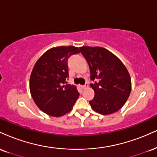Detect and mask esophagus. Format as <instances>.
Instances as JSON below:
<instances>
[{
	"instance_id": "obj_1",
	"label": "esophagus",
	"mask_w": 157,
	"mask_h": 157,
	"mask_svg": "<svg viewBox=\"0 0 157 157\" xmlns=\"http://www.w3.org/2000/svg\"><path fill=\"white\" fill-rule=\"evenodd\" d=\"M88 83H86V84H85V85H84V86H81V88H82V89H85V88H87V87H88Z\"/></svg>"
}]
</instances>
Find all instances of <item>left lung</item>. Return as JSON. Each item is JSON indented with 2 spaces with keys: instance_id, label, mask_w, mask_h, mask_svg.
Instances as JSON below:
<instances>
[{
  "instance_id": "8db88e82",
  "label": "left lung",
  "mask_w": 157,
  "mask_h": 157,
  "mask_svg": "<svg viewBox=\"0 0 157 157\" xmlns=\"http://www.w3.org/2000/svg\"><path fill=\"white\" fill-rule=\"evenodd\" d=\"M81 53L90 68L94 99L89 101L94 111L102 115L116 112L124 106L132 89L131 78L121 60L100 47H81Z\"/></svg>"
}]
</instances>
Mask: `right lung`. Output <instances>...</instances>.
<instances>
[{"label": "right lung", "instance_id": "1", "mask_svg": "<svg viewBox=\"0 0 157 157\" xmlns=\"http://www.w3.org/2000/svg\"><path fill=\"white\" fill-rule=\"evenodd\" d=\"M80 52L77 48L58 47L45 52L36 63L30 78V90L41 111L54 117L70 112L78 99L76 87L67 84L68 59Z\"/></svg>", "mask_w": 157, "mask_h": 157}]
</instances>
